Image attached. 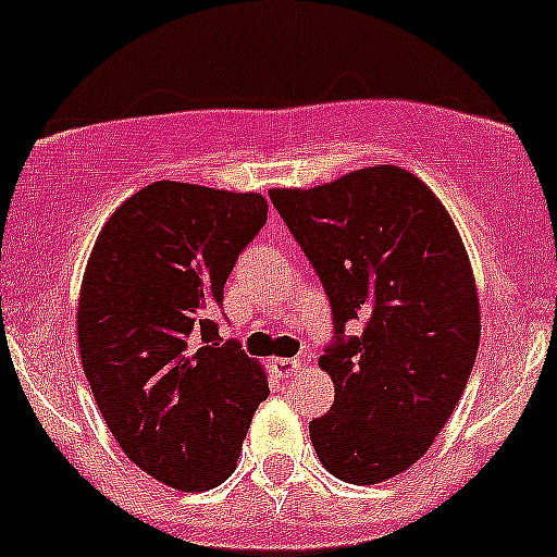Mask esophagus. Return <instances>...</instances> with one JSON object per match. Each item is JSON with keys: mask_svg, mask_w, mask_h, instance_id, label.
<instances>
[{"mask_svg": "<svg viewBox=\"0 0 557 557\" xmlns=\"http://www.w3.org/2000/svg\"><path fill=\"white\" fill-rule=\"evenodd\" d=\"M299 367H301L299 358H274L272 361V369L277 377H290V374H294Z\"/></svg>", "mask_w": 557, "mask_h": 557, "instance_id": "1", "label": "esophagus"}]
</instances>
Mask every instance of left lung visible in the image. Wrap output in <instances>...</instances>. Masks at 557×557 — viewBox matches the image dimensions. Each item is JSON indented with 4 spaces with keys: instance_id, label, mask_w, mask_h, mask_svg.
<instances>
[{
    "instance_id": "8db88e82",
    "label": "left lung",
    "mask_w": 557,
    "mask_h": 557,
    "mask_svg": "<svg viewBox=\"0 0 557 557\" xmlns=\"http://www.w3.org/2000/svg\"><path fill=\"white\" fill-rule=\"evenodd\" d=\"M269 199L331 305L320 367L336 396L310 423L314 453L352 485L391 480L434 445L476 361L480 305L458 228L423 180L387 164Z\"/></svg>"
}]
</instances>
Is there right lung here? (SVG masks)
<instances>
[{"mask_svg":"<svg viewBox=\"0 0 557 557\" xmlns=\"http://www.w3.org/2000/svg\"><path fill=\"white\" fill-rule=\"evenodd\" d=\"M258 194L159 180L104 223L77 307L83 372L143 471L210 491L237 466L267 377L218 334L223 285L267 223Z\"/></svg>","mask_w":557,"mask_h":557,"instance_id":"1","label":"right lung"}]
</instances>
